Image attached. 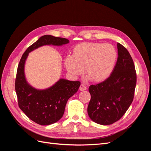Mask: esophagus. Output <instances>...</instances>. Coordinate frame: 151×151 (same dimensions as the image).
Returning <instances> with one entry per match:
<instances>
[{"mask_svg": "<svg viewBox=\"0 0 151 151\" xmlns=\"http://www.w3.org/2000/svg\"><path fill=\"white\" fill-rule=\"evenodd\" d=\"M87 89V88H86V86L84 85V84H81V86H80V88H79V90L80 91H85V90H86Z\"/></svg>", "mask_w": 151, "mask_h": 151, "instance_id": "1", "label": "esophagus"}]
</instances>
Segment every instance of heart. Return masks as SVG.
Here are the masks:
<instances>
[{
    "label": "heart",
    "instance_id": "b5f03b06",
    "mask_svg": "<svg viewBox=\"0 0 151 151\" xmlns=\"http://www.w3.org/2000/svg\"><path fill=\"white\" fill-rule=\"evenodd\" d=\"M117 52L113 45L103 43L86 42L77 45L72 56L65 59L70 74L85 75L93 83H102L110 76L117 60Z\"/></svg>",
    "mask_w": 151,
    "mask_h": 151
}]
</instances>
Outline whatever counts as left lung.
Returning <instances> with one entry per match:
<instances>
[{
	"mask_svg": "<svg viewBox=\"0 0 151 151\" xmlns=\"http://www.w3.org/2000/svg\"><path fill=\"white\" fill-rule=\"evenodd\" d=\"M117 48V62L110 76L89 88L91 100L88 113L99 125H111L119 120L133 101L137 81L134 63L122 45L118 43Z\"/></svg>",
	"mask_w": 151,
	"mask_h": 151,
	"instance_id": "1",
	"label": "left lung"
}]
</instances>
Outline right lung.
Listing matches in <instances>:
<instances>
[{"label":"right lung","instance_id":"right-lung-1","mask_svg":"<svg viewBox=\"0 0 151 151\" xmlns=\"http://www.w3.org/2000/svg\"><path fill=\"white\" fill-rule=\"evenodd\" d=\"M69 40L44 35L26 50L17 67L15 89L18 104L29 119L39 125H48L58 122L63 116L68 99L78 91L79 81L60 79L52 86L43 89H36L26 80L24 67L30 52L45 45L62 46Z\"/></svg>","mask_w":151,"mask_h":151}]
</instances>
